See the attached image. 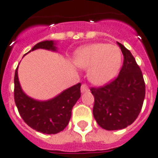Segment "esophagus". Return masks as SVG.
Wrapping results in <instances>:
<instances>
[{"instance_id": "34e87169", "label": "esophagus", "mask_w": 158, "mask_h": 158, "mask_svg": "<svg viewBox=\"0 0 158 158\" xmlns=\"http://www.w3.org/2000/svg\"><path fill=\"white\" fill-rule=\"evenodd\" d=\"M88 91H89V89H88V87L87 84H85V83H83V84H82L81 86V92H88Z\"/></svg>"}]
</instances>
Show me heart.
I'll list each match as a JSON object with an SVG mask.
<instances>
[{"instance_id": "heart-1", "label": "heart", "mask_w": 158, "mask_h": 158, "mask_svg": "<svg viewBox=\"0 0 158 158\" xmlns=\"http://www.w3.org/2000/svg\"><path fill=\"white\" fill-rule=\"evenodd\" d=\"M77 66L88 70V79L96 85H104L114 79L121 67L118 47L97 43L79 48L75 52Z\"/></svg>"}]
</instances>
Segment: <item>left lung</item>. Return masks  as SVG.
I'll use <instances>...</instances> for the list:
<instances>
[{"label":"left lung","instance_id":"obj_1","mask_svg":"<svg viewBox=\"0 0 158 158\" xmlns=\"http://www.w3.org/2000/svg\"><path fill=\"white\" fill-rule=\"evenodd\" d=\"M123 54L118 75L110 83L91 88L94 97L93 116L101 127L120 130L133 123L141 111L145 97L142 71L131 52L118 43Z\"/></svg>","mask_w":158,"mask_h":158}]
</instances>
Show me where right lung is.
I'll return each mask as SVG.
<instances>
[{
    "label": "right lung",
    "mask_w": 158,
    "mask_h": 158,
    "mask_svg": "<svg viewBox=\"0 0 158 158\" xmlns=\"http://www.w3.org/2000/svg\"><path fill=\"white\" fill-rule=\"evenodd\" d=\"M37 48L56 50L52 40L40 42L31 51ZM80 87L81 83H79L53 99L47 101H35L27 97L22 90L17 67L15 75V101L19 114L30 127L44 134H57L63 131L69 123L73 106L81 96Z\"/></svg>",
    "instance_id": "add662e5"
}]
</instances>
